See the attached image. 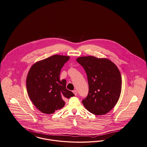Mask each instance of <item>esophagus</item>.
<instances>
[{"instance_id": "1", "label": "esophagus", "mask_w": 147, "mask_h": 147, "mask_svg": "<svg viewBox=\"0 0 147 147\" xmlns=\"http://www.w3.org/2000/svg\"><path fill=\"white\" fill-rule=\"evenodd\" d=\"M73 93L75 94V95H77V94H78V92H77V91L76 90L73 91Z\"/></svg>"}]
</instances>
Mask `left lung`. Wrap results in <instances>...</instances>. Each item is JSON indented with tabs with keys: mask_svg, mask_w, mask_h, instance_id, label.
Wrapping results in <instances>:
<instances>
[{
	"mask_svg": "<svg viewBox=\"0 0 147 147\" xmlns=\"http://www.w3.org/2000/svg\"><path fill=\"white\" fill-rule=\"evenodd\" d=\"M76 61L85 69L88 81V95L82 100L83 105L94 115L108 113L117 104L121 91L119 69L107 59L86 56Z\"/></svg>",
	"mask_w": 147,
	"mask_h": 147,
	"instance_id": "1",
	"label": "left lung"
}]
</instances>
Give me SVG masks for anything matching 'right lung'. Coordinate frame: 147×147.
<instances>
[{
	"instance_id": "right-lung-1",
	"label": "right lung",
	"mask_w": 147,
	"mask_h": 147,
	"mask_svg": "<svg viewBox=\"0 0 147 147\" xmlns=\"http://www.w3.org/2000/svg\"><path fill=\"white\" fill-rule=\"evenodd\" d=\"M69 59V56L55 55L30 69L26 80L27 92L33 104L43 113L53 114L64 107V98L75 95L66 88V81L59 79L61 70Z\"/></svg>"
}]
</instances>
